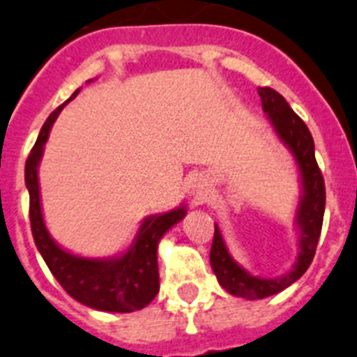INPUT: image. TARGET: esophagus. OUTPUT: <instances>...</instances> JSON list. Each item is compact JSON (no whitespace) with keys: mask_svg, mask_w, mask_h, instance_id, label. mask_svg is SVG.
Returning a JSON list of instances; mask_svg holds the SVG:
<instances>
[{"mask_svg":"<svg viewBox=\"0 0 357 357\" xmlns=\"http://www.w3.org/2000/svg\"><path fill=\"white\" fill-rule=\"evenodd\" d=\"M204 192H206V185L201 181V179L190 186V194L194 195V197H201V195H204Z\"/></svg>","mask_w":357,"mask_h":357,"instance_id":"1","label":"esophagus"}]
</instances>
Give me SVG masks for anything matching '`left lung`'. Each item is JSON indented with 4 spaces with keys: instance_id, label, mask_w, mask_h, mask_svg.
Returning <instances> with one entry per match:
<instances>
[{
    "instance_id": "obj_1",
    "label": "left lung",
    "mask_w": 357,
    "mask_h": 357,
    "mask_svg": "<svg viewBox=\"0 0 357 357\" xmlns=\"http://www.w3.org/2000/svg\"><path fill=\"white\" fill-rule=\"evenodd\" d=\"M257 91L261 96L262 111L268 116L280 141L292 153L301 176V199L294 220L299 231V254L291 271L278 278L254 276L232 259L222 238V232L215 224V238L209 252L211 268L220 285L229 294L245 299H262L278 294L305 275L308 266L314 261L326 206L324 178L315 160L314 139L308 126L292 111L287 100L278 91L271 88H257Z\"/></svg>"
}]
</instances>
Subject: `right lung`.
Listing matches in <instances>:
<instances>
[{"instance_id":"right-lung-1","label":"right lung","mask_w":357,"mask_h":357,"mask_svg":"<svg viewBox=\"0 0 357 357\" xmlns=\"http://www.w3.org/2000/svg\"><path fill=\"white\" fill-rule=\"evenodd\" d=\"M77 95L79 89H75L73 95L43 123L38 139L26 160L24 179L29 192V222L33 239L54 278L75 301L100 312L128 314L148 306L158 294V243L172 225L183 220L186 208L179 206L163 215L148 216L139 227L130 248L118 257H79L63 250L51 238L43 222L40 204L38 165L52 123L66 103Z\"/></svg>"}]
</instances>
